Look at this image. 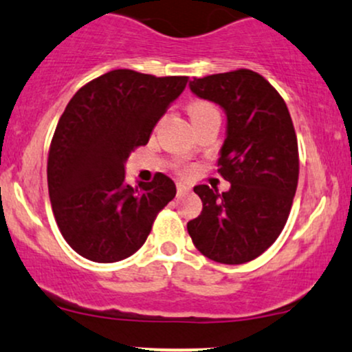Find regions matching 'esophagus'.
<instances>
[{
  "label": "esophagus",
  "instance_id": "1",
  "mask_svg": "<svg viewBox=\"0 0 352 352\" xmlns=\"http://www.w3.org/2000/svg\"><path fill=\"white\" fill-rule=\"evenodd\" d=\"M176 191H177V196H183V195H186V192L189 191V188L186 186V184H177Z\"/></svg>",
  "mask_w": 352,
  "mask_h": 352
}]
</instances>
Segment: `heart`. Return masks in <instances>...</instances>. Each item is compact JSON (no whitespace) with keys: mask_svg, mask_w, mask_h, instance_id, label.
Listing matches in <instances>:
<instances>
[{"mask_svg":"<svg viewBox=\"0 0 352 352\" xmlns=\"http://www.w3.org/2000/svg\"><path fill=\"white\" fill-rule=\"evenodd\" d=\"M188 113H189V118H191L192 124H197V123H203V121L206 120H219V111L218 108H216L212 102L209 101H195L191 102V104L188 106ZM183 173H189V169H181Z\"/></svg>","mask_w":352,"mask_h":352,"instance_id":"heart-1","label":"heart"}]
</instances>
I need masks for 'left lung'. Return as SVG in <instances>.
I'll return each instance as SVG.
<instances>
[{"instance_id":"left-lung-1","label":"left lung","mask_w":352,"mask_h":352,"mask_svg":"<svg viewBox=\"0 0 352 352\" xmlns=\"http://www.w3.org/2000/svg\"><path fill=\"white\" fill-rule=\"evenodd\" d=\"M191 91L226 111L228 136L218 173L228 192L199 184L203 211L188 223L201 254L223 264L250 263L278 239L298 188V138L289 109L270 81L251 69L192 78Z\"/></svg>"}]
</instances>
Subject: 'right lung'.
<instances>
[{"mask_svg": "<svg viewBox=\"0 0 352 352\" xmlns=\"http://www.w3.org/2000/svg\"><path fill=\"white\" fill-rule=\"evenodd\" d=\"M188 76L114 69L76 91L59 118L48 153V191L63 238L82 258L116 263L140 250L176 186L163 173L124 183L129 153L149 134Z\"/></svg>", "mask_w": 352, "mask_h": 352, "instance_id": "right-lung-1", "label": "right lung"}]
</instances>
